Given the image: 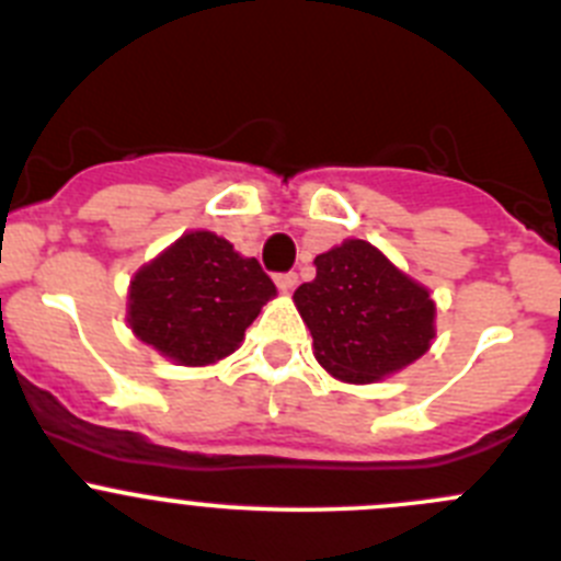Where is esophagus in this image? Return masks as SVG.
Returning <instances> with one entry per match:
<instances>
[{"label": "esophagus", "instance_id": "esophagus-1", "mask_svg": "<svg viewBox=\"0 0 561 561\" xmlns=\"http://www.w3.org/2000/svg\"><path fill=\"white\" fill-rule=\"evenodd\" d=\"M275 284L280 291H291L297 286V272H280L275 275Z\"/></svg>", "mask_w": 561, "mask_h": 561}]
</instances>
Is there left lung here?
<instances>
[{
    "instance_id": "left-lung-1",
    "label": "left lung",
    "mask_w": 561,
    "mask_h": 561,
    "mask_svg": "<svg viewBox=\"0 0 561 561\" xmlns=\"http://www.w3.org/2000/svg\"><path fill=\"white\" fill-rule=\"evenodd\" d=\"M317 277L297 286L295 306L309 325L317 362L354 385L379 381L427 354L435 304L374 244L348 238L314 257Z\"/></svg>"
}]
</instances>
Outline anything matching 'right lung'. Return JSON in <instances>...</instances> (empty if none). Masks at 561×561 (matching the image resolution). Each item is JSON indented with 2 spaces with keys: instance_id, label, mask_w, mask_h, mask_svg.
<instances>
[{
  "instance_id": "obj_1",
  "label": "right lung",
  "mask_w": 561,
  "mask_h": 561,
  "mask_svg": "<svg viewBox=\"0 0 561 561\" xmlns=\"http://www.w3.org/2000/svg\"><path fill=\"white\" fill-rule=\"evenodd\" d=\"M275 297L255 257L238 255L216 232L193 230L142 266L128 286V325L180 365H213L241 345Z\"/></svg>"
}]
</instances>
